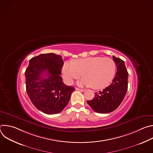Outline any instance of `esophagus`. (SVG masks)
Segmentation results:
<instances>
[{"instance_id": "1", "label": "esophagus", "mask_w": 153, "mask_h": 153, "mask_svg": "<svg viewBox=\"0 0 153 153\" xmlns=\"http://www.w3.org/2000/svg\"><path fill=\"white\" fill-rule=\"evenodd\" d=\"M76 90H77V91H80L81 92H83L85 91L84 90H82V89H80V88H76Z\"/></svg>"}]
</instances>
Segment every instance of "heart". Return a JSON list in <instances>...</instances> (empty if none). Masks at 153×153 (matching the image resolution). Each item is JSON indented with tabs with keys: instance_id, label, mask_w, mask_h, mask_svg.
<instances>
[{
	"instance_id": "1",
	"label": "heart",
	"mask_w": 153,
	"mask_h": 153,
	"mask_svg": "<svg viewBox=\"0 0 153 153\" xmlns=\"http://www.w3.org/2000/svg\"><path fill=\"white\" fill-rule=\"evenodd\" d=\"M116 69L114 60L110 57L99 56L78 59L73 62H66L63 66V76L71 83L82 74L84 77L79 84L99 90L108 86L113 80Z\"/></svg>"
}]
</instances>
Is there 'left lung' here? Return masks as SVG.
Returning a JSON list of instances; mask_svg holds the SVG:
<instances>
[{
	"label": "left lung",
	"instance_id": "obj_1",
	"mask_svg": "<svg viewBox=\"0 0 153 153\" xmlns=\"http://www.w3.org/2000/svg\"><path fill=\"white\" fill-rule=\"evenodd\" d=\"M117 72L112 83L99 92L95 93L94 97L87 103L98 113H109L114 111L123 101L128 89V73L125 62L122 59L113 56Z\"/></svg>",
	"mask_w": 153,
	"mask_h": 153
}]
</instances>
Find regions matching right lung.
I'll use <instances>...</instances> for the list:
<instances>
[{
	"label": "right lung",
	"instance_id": "add662e5",
	"mask_svg": "<svg viewBox=\"0 0 153 153\" xmlns=\"http://www.w3.org/2000/svg\"><path fill=\"white\" fill-rule=\"evenodd\" d=\"M62 56L41 54L30 60L25 72L26 90L31 102L47 114L61 112L68 103L74 87L63 83Z\"/></svg>",
	"mask_w": 153,
	"mask_h": 153
}]
</instances>
